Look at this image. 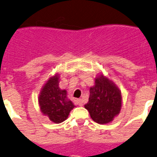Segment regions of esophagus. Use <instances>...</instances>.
I'll return each instance as SVG.
<instances>
[{
  "label": "esophagus",
  "mask_w": 157,
  "mask_h": 157,
  "mask_svg": "<svg viewBox=\"0 0 157 157\" xmlns=\"http://www.w3.org/2000/svg\"><path fill=\"white\" fill-rule=\"evenodd\" d=\"M76 102H77L78 105H80V106L83 105V101H82V99H77V100H76Z\"/></svg>",
  "instance_id": "esophagus-1"
}]
</instances>
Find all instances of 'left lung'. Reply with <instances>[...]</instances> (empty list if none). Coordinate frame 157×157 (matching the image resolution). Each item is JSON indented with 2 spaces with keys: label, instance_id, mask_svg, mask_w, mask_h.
Masks as SVG:
<instances>
[{
  "label": "left lung",
  "instance_id": "1",
  "mask_svg": "<svg viewBox=\"0 0 157 157\" xmlns=\"http://www.w3.org/2000/svg\"><path fill=\"white\" fill-rule=\"evenodd\" d=\"M122 105L121 93L114 82L101 75L90 87L88 102L84 107L95 122L103 124L112 121L120 113Z\"/></svg>",
  "mask_w": 157,
  "mask_h": 157
}]
</instances>
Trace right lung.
<instances>
[{"label":"right lung","instance_id":"1","mask_svg":"<svg viewBox=\"0 0 157 157\" xmlns=\"http://www.w3.org/2000/svg\"><path fill=\"white\" fill-rule=\"evenodd\" d=\"M38 101L42 112L56 124L65 121L75 107L72 101L68 100L66 91L59 88L58 75L50 78L44 85Z\"/></svg>","mask_w":157,"mask_h":157}]
</instances>
